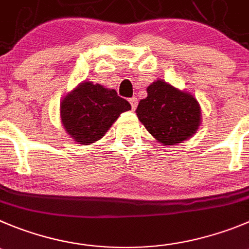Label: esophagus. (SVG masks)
Instances as JSON below:
<instances>
[{"label":"esophagus","instance_id":"esophagus-1","mask_svg":"<svg viewBox=\"0 0 249 249\" xmlns=\"http://www.w3.org/2000/svg\"><path fill=\"white\" fill-rule=\"evenodd\" d=\"M130 104H131V109L132 110H135L136 107H138V98H135V97H132V98L129 99Z\"/></svg>","mask_w":249,"mask_h":249}]
</instances>
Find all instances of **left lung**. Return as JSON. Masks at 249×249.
Segmentation results:
<instances>
[{
	"instance_id": "obj_1",
	"label": "left lung",
	"mask_w": 249,
	"mask_h": 249,
	"mask_svg": "<svg viewBox=\"0 0 249 249\" xmlns=\"http://www.w3.org/2000/svg\"><path fill=\"white\" fill-rule=\"evenodd\" d=\"M136 115L163 146L188 140L201 124V109L196 98L163 80H156L148 86L147 97L140 101Z\"/></svg>"
}]
</instances>
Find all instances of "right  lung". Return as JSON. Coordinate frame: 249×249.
<instances>
[{
  "mask_svg": "<svg viewBox=\"0 0 249 249\" xmlns=\"http://www.w3.org/2000/svg\"><path fill=\"white\" fill-rule=\"evenodd\" d=\"M131 106L114 89L83 81L62 98L60 118L65 131L81 145L101 140L114 122Z\"/></svg>",
  "mask_w": 249,
  "mask_h": 249,
  "instance_id": "1",
  "label": "right lung"
}]
</instances>
